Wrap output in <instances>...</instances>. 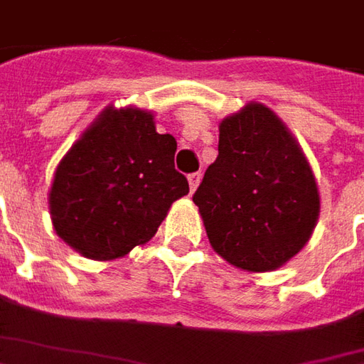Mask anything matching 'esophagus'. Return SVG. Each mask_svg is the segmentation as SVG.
<instances>
[{"label":"esophagus","mask_w":364,"mask_h":364,"mask_svg":"<svg viewBox=\"0 0 364 364\" xmlns=\"http://www.w3.org/2000/svg\"><path fill=\"white\" fill-rule=\"evenodd\" d=\"M200 180H202V174H200V172H192V174H188V184H190V192H194V190L198 188Z\"/></svg>","instance_id":"34e87169"}]
</instances>
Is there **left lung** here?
<instances>
[{"mask_svg":"<svg viewBox=\"0 0 364 364\" xmlns=\"http://www.w3.org/2000/svg\"><path fill=\"white\" fill-rule=\"evenodd\" d=\"M218 128V158L192 196L208 240L234 267L277 270L301 252L318 220L311 164L264 104H246Z\"/></svg>","mask_w":364,"mask_h":364,"instance_id":"obj_1","label":"left lung"}]
</instances>
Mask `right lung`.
<instances>
[{
	"instance_id": "right-lung-1",
	"label": "right lung",
	"mask_w": 364,
	"mask_h": 364,
	"mask_svg": "<svg viewBox=\"0 0 364 364\" xmlns=\"http://www.w3.org/2000/svg\"><path fill=\"white\" fill-rule=\"evenodd\" d=\"M174 154V136L156 132L152 112L108 106L55 168V234L94 260H114L146 245L172 202L188 194Z\"/></svg>"
}]
</instances>
